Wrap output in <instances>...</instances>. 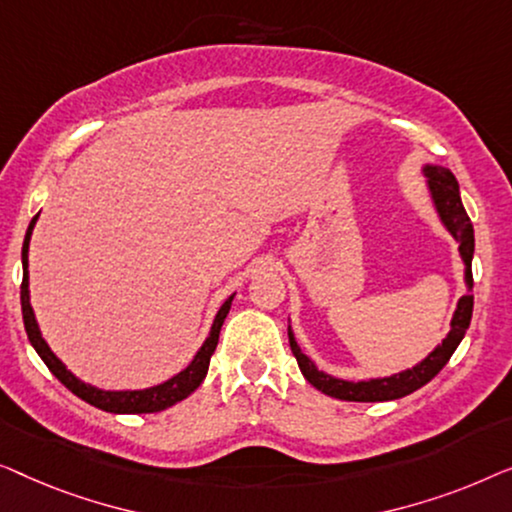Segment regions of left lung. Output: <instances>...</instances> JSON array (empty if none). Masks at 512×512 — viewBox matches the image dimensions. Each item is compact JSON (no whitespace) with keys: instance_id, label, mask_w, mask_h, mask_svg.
<instances>
[{"instance_id":"obj_1","label":"left lung","mask_w":512,"mask_h":512,"mask_svg":"<svg viewBox=\"0 0 512 512\" xmlns=\"http://www.w3.org/2000/svg\"><path fill=\"white\" fill-rule=\"evenodd\" d=\"M422 171L424 176H427V185H429L431 199H434L438 218H441L445 229H448V232L455 236V241L459 243V255H462L464 266H466L464 278H466V287H469V292L459 299L457 311L452 315V322H450V334L443 338V343L436 345L434 352H429V355L424 357L420 364H415L413 369L394 373V376H387V378H371V380H357V383H352V380H341V378L329 376V373L320 371L318 366H315L311 359L301 352L297 341H294L292 327H287L292 355L297 357L301 373H304V378L315 387V390L327 394V397H334L341 401H392V399L406 397V394L420 390L422 385H427L429 380L434 378L445 364H448L452 352H455L457 345L462 343L466 329L471 325V315H473L471 259H473V248H475L473 225L469 215L464 211L462 197H459V183L457 178L452 176V171L445 167H436V164H427Z\"/></svg>"}]
</instances>
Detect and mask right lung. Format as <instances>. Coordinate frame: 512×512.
I'll use <instances>...</instances> for the list:
<instances>
[{"label": "right lung", "instance_id": "obj_1", "mask_svg": "<svg viewBox=\"0 0 512 512\" xmlns=\"http://www.w3.org/2000/svg\"><path fill=\"white\" fill-rule=\"evenodd\" d=\"M37 218L39 215H34L32 218L25 234V243H23V285H20V306H23V322H25L27 338H30V343L34 345V350L39 352V357L43 359V364L48 366L50 373H53V376L60 380L67 390L74 392L78 399L88 401L90 406L102 408L106 413H129V415L160 413V410L174 406V403L183 401L185 397H190V394L201 385V380L206 378L208 364H211V355L215 352V348H218L222 322H225L229 308H232L234 294L220 306V311L213 320L211 334H208V338L199 348L197 355H194L192 362L187 364L181 373H176L174 378H169L167 383L148 387V390H122V392L99 390V387L83 383L81 378H76L74 373L62 364V359L48 348L46 341H43L37 318H34V311L30 304V271H27V253H30V239H32V229L37 225Z\"/></svg>", "mask_w": 512, "mask_h": 512}]
</instances>
